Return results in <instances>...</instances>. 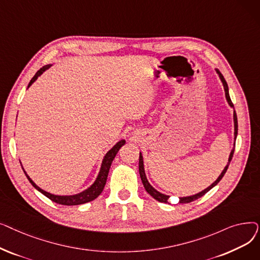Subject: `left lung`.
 I'll return each mask as SVG.
<instances>
[{
  "label": "left lung",
  "instance_id": "obj_1",
  "mask_svg": "<svg viewBox=\"0 0 260 260\" xmlns=\"http://www.w3.org/2000/svg\"><path fill=\"white\" fill-rule=\"evenodd\" d=\"M215 71H216L217 75L219 76L220 81L222 82V85H223L224 92H225V98H226V101H228L229 105H230L232 108H233V119H234V141H235V140H236V137H237V132H238V122H237V116H236V113H235L234 105H233V103H232L231 98H230L229 87H228L226 81L224 80L223 76L221 75V73H220L219 71L217 70V68H216ZM234 147H235V142H234ZM234 147L232 148V151H231V153H230L228 165L224 167V169H223V171L221 172V174H220L219 176H218V178H217V179H216V180H215V181H214L210 186H208L207 188H204L203 190H201V192H199V193H197V194H195V195H190V196H186V197H179V202H180V203H189V202H192V201H194V200H196V199H198V198L202 197L204 194H207L211 188H213V187H214L218 182H219V181L222 179V177L224 176V174H225V172H226V170H228V168H229L230 162H231L232 158H233ZM139 174H140L141 180H142L143 186H144V188H145L146 192H147L149 195H151L154 199H156L157 201H159V202H166V203H169L170 196H169V195H166V194H162V193H160L159 190H157L155 187H153V186L151 185V183L148 182V180H147V178H146V175H145V171H144V161H143V156H142L141 152H140V156H139Z\"/></svg>",
  "mask_w": 260,
  "mask_h": 260
}]
</instances>
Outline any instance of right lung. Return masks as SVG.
<instances>
[{
    "label": "right lung",
    "mask_w": 260,
    "mask_h": 260,
    "mask_svg": "<svg viewBox=\"0 0 260 260\" xmlns=\"http://www.w3.org/2000/svg\"><path fill=\"white\" fill-rule=\"evenodd\" d=\"M50 66H51V64L45 65L44 67L41 68L40 71H38L37 74L34 76V78L30 80L29 84H28V87H27V88H29L32 85L34 82H36V80L41 75H42L44 72H46ZM124 144H125V140L122 139V140L118 141L111 149H109V151L103 157L101 167H100V171L98 173L97 178H95V180L93 181V183L89 187H87L86 189L82 190V192H80L78 194H75V195H54V194L48 193V192H46V190H44V189L41 188L40 186H38L31 180L30 177L27 175V173L25 172L23 167H22V169H23V171H24V173H25V175L27 177V179L29 180V182L32 184V186L36 189H38L40 193H42L44 196H46L47 198L52 200L53 202L59 203V204H63V206H78V204H83V203L92 201L93 199L97 198L102 193V190H103V188L105 186V183H106V179H107L109 169H111V166H112V162L115 159L117 153L119 152V149ZM21 166H22V163H21Z\"/></svg>",
    "instance_id": "obj_1"
}]
</instances>
